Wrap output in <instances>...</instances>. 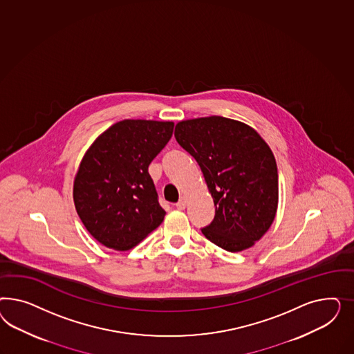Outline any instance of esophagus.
Returning <instances> with one entry per match:
<instances>
[{
	"label": "esophagus",
	"instance_id": "esophagus-1",
	"mask_svg": "<svg viewBox=\"0 0 354 354\" xmlns=\"http://www.w3.org/2000/svg\"><path fill=\"white\" fill-rule=\"evenodd\" d=\"M175 206H176V209H178V210H184V209H185V206H187V200H185L184 197H182V198L179 200V203L175 205Z\"/></svg>",
	"mask_w": 354,
	"mask_h": 354
}]
</instances>
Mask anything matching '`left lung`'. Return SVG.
<instances>
[{"instance_id": "obj_1", "label": "left lung", "mask_w": 354, "mask_h": 354, "mask_svg": "<svg viewBox=\"0 0 354 354\" xmlns=\"http://www.w3.org/2000/svg\"><path fill=\"white\" fill-rule=\"evenodd\" d=\"M174 135L200 165L214 200L205 237L227 252L252 247L278 207V167L268 144L247 124L216 115L179 122Z\"/></svg>"}]
</instances>
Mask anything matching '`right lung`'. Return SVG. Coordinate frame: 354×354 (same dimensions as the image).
<instances>
[{
    "mask_svg": "<svg viewBox=\"0 0 354 354\" xmlns=\"http://www.w3.org/2000/svg\"><path fill=\"white\" fill-rule=\"evenodd\" d=\"M174 123L126 119L86 150L74 182L77 214L88 232L115 250L138 245L166 212L148 167L171 139Z\"/></svg>",
    "mask_w": 354,
    "mask_h": 354,
    "instance_id": "obj_1",
    "label": "right lung"
}]
</instances>
